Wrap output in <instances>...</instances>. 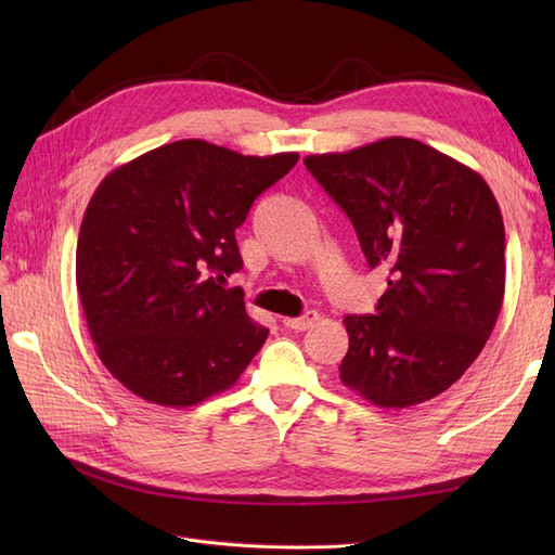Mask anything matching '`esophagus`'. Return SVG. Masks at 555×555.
Masks as SVG:
<instances>
[{"label": "esophagus", "mask_w": 555, "mask_h": 555, "mask_svg": "<svg viewBox=\"0 0 555 555\" xmlns=\"http://www.w3.org/2000/svg\"><path fill=\"white\" fill-rule=\"evenodd\" d=\"M319 322L317 312H306L304 317H284L282 324L292 331H308Z\"/></svg>", "instance_id": "esophagus-1"}]
</instances>
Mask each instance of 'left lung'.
<instances>
[{"label": "left lung", "mask_w": 555, "mask_h": 555, "mask_svg": "<svg viewBox=\"0 0 555 555\" xmlns=\"http://www.w3.org/2000/svg\"><path fill=\"white\" fill-rule=\"evenodd\" d=\"M304 164L354 224L367 266L389 273L377 314L345 317L343 384L386 410L447 391L479 357L505 296V224L491 188L402 137Z\"/></svg>", "instance_id": "left-lung-1"}]
</instances>
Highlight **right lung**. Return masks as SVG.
<instances>
[{
  "label": "right lung",
  "instance_id": "obj_1",
  "mask_svg": "<svg viewBox=\"0 0 555 555\" xmlns=\"http://www.w3.org/2000/svg\"><path fill=\"white\" fill-rule=\"evenodd\" d=\"M296 162L184 139L99 184L78 233L76 287L99 359L131 393L190 408L255 359L268 328L224 284L243 268L236 229Z\"/></svg>",
  "mask_w": 555,
  "mask_h": 555
}]
</instances>
